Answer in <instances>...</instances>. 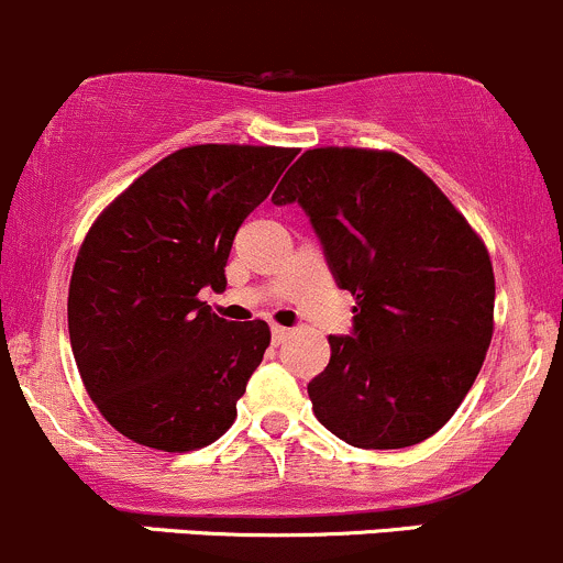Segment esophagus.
I'll list each match as a JSON object with an SVG mask.
<instances>
[{
    "label": "esophagus",
    "mask_w": 563,
    "mask_h": 563,
    "mask_svg": "<svg viewBox=\"0 0 563 563\" xmlns=\"http://www.w3.org/2000/svg\"><path fill=\"white\" fill-rule=\"evenodd\" d=\"M289 333H292V330L284 328V324H274V328H271V335H274V344H284V341L289 339Z\"/></svg>",
    "instance_id": "1"
}]
</instances>
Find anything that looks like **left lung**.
<instances>
[{
	"mask_svg": "<svg viewBox=\"0 0 563 563\" xmlns=\"http://www.w3.org/2000/svg\"><path fill=\"white\" fill-rule=\"evenodd\" d=\"M274 202H300L335 282L355 295V330L330 335V363L309 382L317 420L352 448L426 442L472 390L494 335L483 239L396 152L309 148Z\"/></svg>",
	"mask_w": 563,
	"mask_h": 563,
	"instance_id": "obj_1",
	"label": "left lung"
}]
</instances>
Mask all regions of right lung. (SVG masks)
Returning <instances> with one entry per match:
<instances>
[{
  "label": "right lung",
  "instance_id": "1",
  "mask_svg": "<svg viewBox=\"0 0 563 563\" xmlns=\"http://www.w3.org/2000/svg\"><path fill=\"white\" fill-rule=\"evenodd\" d=\"M295 148L202 143L148 167L95 219L69 279V344L86 393L132 442L189 453L233 426L271 344L268 322H228L222 289L243 219Z\"/></svg>",
  "mask_w": 563,
  "mask_h": 563
}]
</instances>
